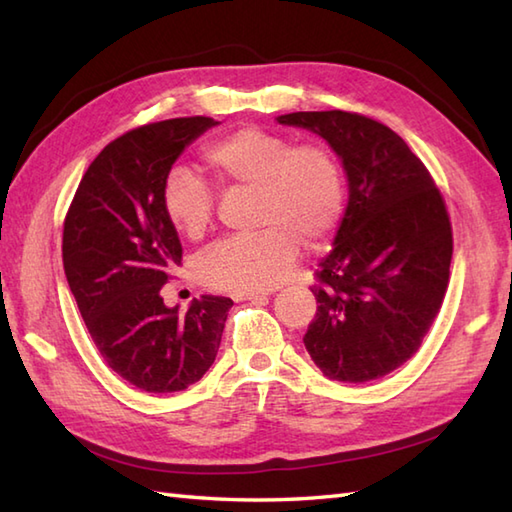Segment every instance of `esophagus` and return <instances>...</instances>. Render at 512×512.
I'll return each mask as SVG.
<instances>
[{"label": "esophagus", "mask_w": 512, "mask_h": 512, "mask_svg": "<svg viewBox=\"0 0 512 512\" xmlns=\"http://www.w3.org/2000/svg\"><path fill=\"white\" fill-rule=\"evenodd\" d=\"M273 290H244V292H235L233 299L235 301H250V299H262L266 295H270Z\"/></svg>", "instance_id": "esophagus-1"}]
</instances>
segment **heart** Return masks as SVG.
Segmentation results:
<instances>
[{
	"mask_svg": "<svg viewBox=\"0 0 512 512\" xmlns=\"http://www.w3.org/2000/svg\"><path fill=\"white\" fill-rule=\"evenodd\" d=\"M204 165L220 187L253 184L259 233L220 239L198 259L202 284L217 290H266L299 257V237L319 246L339 226L345 182L332 149L317 140L292 143L262 127H239L204 149ZM167 222L187 239L211 226L215 193L187 167H173L160 193Z\"/></svg>",
	"mask_w": 512,
	"mask_h": 512,
	"instance_id": "heart-1",
	"label": "heart"
}]
</instances>
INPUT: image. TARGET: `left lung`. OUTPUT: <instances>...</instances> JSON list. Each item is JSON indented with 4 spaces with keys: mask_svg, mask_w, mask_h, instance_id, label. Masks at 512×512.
Instances as JSON below:
<instances>
[{
    "mask_svg": "<svg viewBox=\"0 0 512 512\" xmlns=\"http://www.w3.org/2000/svg\"><path fill=\"white\" fill-rule=\"evenodd\" d=\"M279 125L321 136L341 158L350 198L312 288L303 336L332 380L369 383L418 352L449 286L453 233L427 167L396 132L352 112H295Z\"/></svg>",
    "mask_w": 512,
    "mask_h": 512,
    "instance_id": "1",
    "label": "left lung"
}]
</instances>
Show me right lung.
Here are the masks:
<instances>
[{"mask_svg":"<svg viewBox=\"0 0 512 512\" xmlns=\"http://www.w3.org/2000/svg\"><path fill=\"white\" fill-rule=\"evenodd\" d=\"M217 121L171 118L112 140L74 193L63 224V270L105 363L134 387L171 394L215 361L233 301L202 295L178 314L160 297L182 262L160 193L184 147Z\"/></svg>","mask_w":512,"mask_h":512,"instance_id":"right-lung-1","label":"right lung"}]
</instances>
